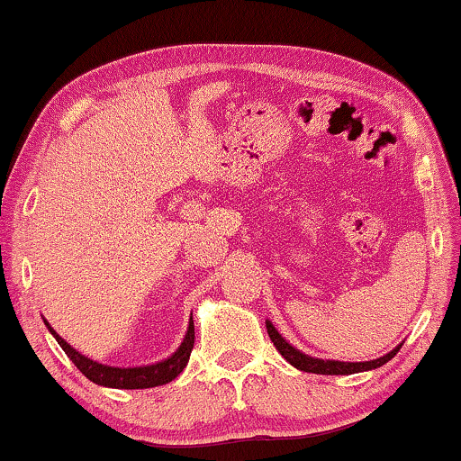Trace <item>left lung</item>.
<instances>
[{
	"label": "left lung",
	"mask_w": 461,
	"mask_h": 461,
	"mask_svg": "<svg viewBox=\"0 0 461 461\" xmlns=\"http://www.w3.org/2000/svg\"><path fill=\"white\" fill-rule=\"evenodd\" d=\"M267 330H268L270 339H273V344L276 346V350L281 352V357L285 358L289 365H294V367L300 369V371H308V374H321V375H350V374H358V371L377 369V367H382L384 363H388L390 358H393L401 348V346H396L394 350H390L388 355L375 358V361H365V363L325 361V358L308 357V355H304V352H300L298 348H294V346L289 344L287 339L275 330L270 321H267Z\"/></svg>",
	"instance_id": "8db88e82"
}]
</instances>
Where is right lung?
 I'll use <instances>...</instances> for the list:
<instances>
[{
	"mask_svg": "<svg viewBox=\"0 0 461 461\" xmlns=\"http://www.w3.org/2000/svg\"><path fill=\"white\" fill-rule=\"evenodd\" d=\"M48 325V330L52 331L56 342L60 344V348L67 352V357L71 358L81 374H84L87 380L98 384V386H109V388H125V390H138V388H155L163 386V384L172 382L174 377L180 375V371L186 367L188 358H191V350L194 344V325L193 319L188 323V331L178 350L174 352L172 357H167L166 361H159L155 365H142V367H109V365L96 363L92 358L79 355L77 350L73 348L71 344H67L59 333H56L52 327H50L48 321H43Z\"/></svg>",
	"mask_w": 461,
	"mask_h": 461,
	"instance_id": "1",
	"label": "right lung"
}]
</instances>
